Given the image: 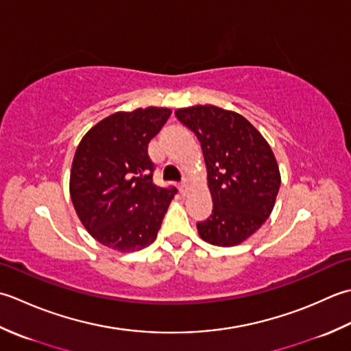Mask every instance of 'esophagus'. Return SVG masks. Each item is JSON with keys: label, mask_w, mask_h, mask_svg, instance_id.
<instances>
[{"label": "esophagus", "mask_w": 351, "mask_h": 351, "mask_svg": "<svg viewBox=\"0 0 351 351\" xmlns=\"http://www.w3.org/2000/svg\"><path fill=\"white\" fill-rule=\"evenodd\" d=\"M178 189H180V194L182 195H186V194H188V183H186V182L180 183V186H178Z\"/></svg>", "instance_id": "obj_1"}]
</instances>
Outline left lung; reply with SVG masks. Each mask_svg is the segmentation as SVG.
<instances>
[{
	"label": "left lung",
	"mask_w": 351,
	"mask_h": 351,
	"mask_svg": "<svg viewBox=\"0 0 351 351\" xmlns=\"http://www.w3.org/2000/svg\"><path fill=\"white\" fill-rule=\"evenodd\" d=\"M176 117L202 144L213 209L197 223L202 239L233 247L250 238L273 210L280 171L257 128L236 112L217 106L177 109Z\"/></svg>",
	"instance_id": "left-lung-1"
}]
</instances>
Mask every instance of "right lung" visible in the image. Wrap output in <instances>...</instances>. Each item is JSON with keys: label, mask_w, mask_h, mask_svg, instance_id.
<instances>
[{"label": "right lung", "mask_w": 351, "mask_h": 351, "mask_svg": "<svg viewBox=\"0 0 351 351\" xmlns=\"http://www.w3.org/2000/svg\"><path fill=\"white\" fill-rule=\"evenodd\" d=\"M169 115L167 107L117 112L92 127L78 144L71 199L99 244L128 253L156 239L177 189L154 184L148 144Z\"/></svg>", "instance_id": "1"}]
</instances>
